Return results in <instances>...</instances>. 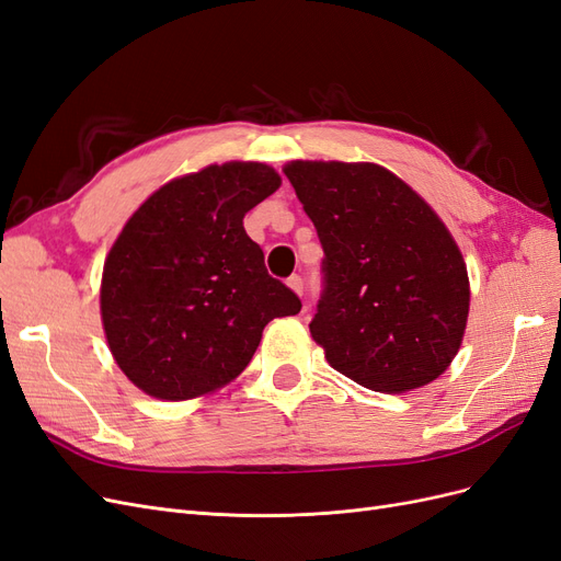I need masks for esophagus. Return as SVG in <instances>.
<instances>
[{"label":"esophagus","instance_id":"1","mask_svg":"<svg viewBox=\"0 0 561 561\" xmlns=\"http://www.w3.org/2000/svg\"><path fill=\"white\" fill-rule=\"evenodd\" d=\"M287 287H290V290L295 293V295H304V280H301V276H290V278H287Z\"/></svg>","mask_w":561,"mask_h":561}]
</instances>
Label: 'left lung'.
Returning a JSON list of instances; mask_svg holds the SVG:
<instances>
[{"instance_id":"1","label":"left lung","mask_w":561,"mask_h":561,"mask_svg":"<svg viewBox=\"0 0 561 561\" xmlns=\"http://www.w3.org/2000/svg\"><path fill=\"white\" fill-rule=\"evenodd\" d=\"M283 173L325 250L309 330L328 363L388 396L435 381L470 311L468 268L443 219L379 163L290 161Z\"/></svg>"}]
</instances>
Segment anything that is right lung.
Masks as SVG:
<instances>
[{
	"instance_id": "add662e5",
	"label": "right lung",
	"mask_w": 561,
	"mask_h": 561,
	"mask_svg": "<svg viewBox=\"0 0 561 561\" xmlns=\"http://www.w3.org/2000/svg\"><path fill=\"white\" fill-rule=\"evenodd\" d=\"M278 186L266 163H213L165 182L128 217L105 257L100 318L114 363L142 393H215L248 367L271 320L299 313L243 229Z\"/></svg>"
}]
</instances>
